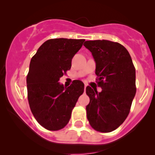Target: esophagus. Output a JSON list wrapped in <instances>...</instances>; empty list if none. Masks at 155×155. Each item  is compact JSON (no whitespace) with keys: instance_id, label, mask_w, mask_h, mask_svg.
<instances>
[{"instance_id":"34e87169","label":"esophagus","mask_w":155,"mask_h":155,"mask_svg":"<svg viewBox=\"0 0 155 155\" xmlns=\"http://www.w3.org/2000/svg\"><path fill=\"white\" fill-rule=\"evenodd\" d=\"M85 89H86V85H85V87H84V91H85Z\"/></svg>"}]
</instances>
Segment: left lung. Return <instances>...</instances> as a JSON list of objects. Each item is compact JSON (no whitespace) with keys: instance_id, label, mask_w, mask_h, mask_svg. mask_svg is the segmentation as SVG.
<instances>
[{"instance_id":"1","label":"left lung","mask_w":155,"mask_h":155,"mask_svg":"<svg viewBox=\"0 0 155 155\" xmlns=\"http://www.w3.org/2000/svg\"><path fill=\"white\" fill-rule=\"evenodd\" d=\"M84 46L96 62L97 83L102 91L90 86L87 118L92 128L101 133L115 130L127 118L135 97L136 70L124 46L109 40H88Z\"/></svg>"}]
</instances>
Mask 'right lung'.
<instances>
[{
    "mask_svg": "<svg viewBox=\"0 0 155 155\" xmlns=\"http://www.w3.org/2000/svg\"><path fill=\"white\" fill-rule=\"evenodd\" d=\"M85 40H48L32 57L27 76L28 100L37 122L48 130H59L68 124L84 84L74 80L68 87L58 82L71 68L72 58Z\"/></svg>",
    "mask_w": 155,
    "mask_h": 155,
    "instance_id": "obj_1",
    "label": "right lung"
}]
</instances>
